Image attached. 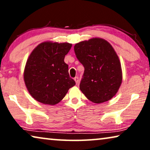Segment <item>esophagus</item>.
I'll use <instances>...</instances> for the list:
<instances>
[{
	"mask_svg": "<svg viewBox=\"0 0 150 150\" xmlns=\"http://www.w3.org/2000/svg\"><path fill=\"white\" fill-rule=\"evenodd\" d=\"M74 81L76 82V84L78 85V84L79 83V77H75L74 78Z\"/></svg>",
	"mask_w": 150,
	"mask_h": 150,
	"instance_id": "1",
	"label": "esophagus"
}]
</instances>
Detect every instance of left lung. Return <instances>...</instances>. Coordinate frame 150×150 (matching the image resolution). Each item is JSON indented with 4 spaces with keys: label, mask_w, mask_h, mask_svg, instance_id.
<instances>
[{
    "label": "left lung",
    "mask_w": 150,
    "mask_h": 150,
    "mask_svg": "<svg viewBox=\"0 0 150 150\" xmlns=\"http://www.w3.org/2000/svg\"><path fill=\"white\" fill-rule=\"evenodd\" d=\"M77 59L85 67L80 89L88 100L103 103L115 96L122 82L119 57L109 42L95 38L74 46Z\"/></svg>",
    "instance_id": "8db88e82"
}]
</instances>
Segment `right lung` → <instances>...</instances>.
<instances>
[{"label": "right lung", "mask_w": 150, "mask_h": 150, "mask_svg": "<svg viewBox=\"0 0 150 150\" xmlns=\"http://www.w3.org/2000/svg\"><path fill=\"white\" fill-rule=\"evenodd\" d=\"M71 46L67 42H44L30 53L24 67V81L30 96L38 102L55 105L76 85L64 62Z\"/></svg>", "instance_id": "obj_1"}]
</instances>
